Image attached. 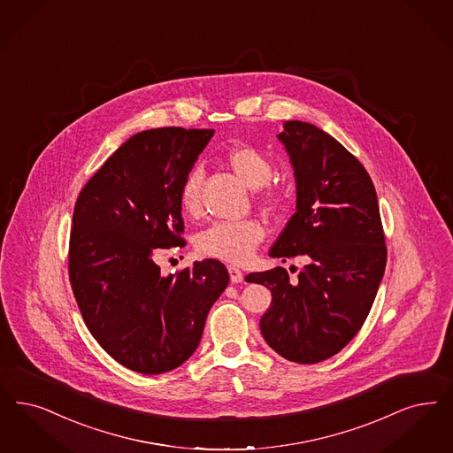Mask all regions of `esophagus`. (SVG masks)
<instances>
[{"label":"esophagus","mask_w":453,"mask_h":453,"mask_svg":"<svg viewBox=\"0 0 453 453\" xmlns=\"http://www.w3.org/2000/svg\"><path fill=\"white\" fill-rule=\"evenodd\" d=\"M227 270H229V274H231V281H233V283H241V281L244 280V274H242V272H241L239 268H235V266H229Z\"/></svg>","instance_id":"obj_1"}]
</instances>
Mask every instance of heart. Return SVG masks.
I'll return each instance as SVG.
<instances>
[{
	"instance_id": "heart-1",
	"label": "heart",
	"mask_w": 453,
	"mask_h": 453,
	"mask_svg": "<svg viewBox=\"0 0 453 453\" xmlns=\"http://www.w3.org/2000/svg\"><path fill=\"white\" fill-rule=\"evenodd\" d=\"M224 162L248 187L254 188V200L265 211H281L288 202V190L273 181L274 163L261 150L250 145H237L224 153ZM203 170L194 166L181 181V211L188 218L199 216L202 209ZM265 239V227L254 219L227 222L220 220L211 224L197 235V250L200 253L233 265H242L253 259L256 250Z\"/></svg>"
}]
</instances>
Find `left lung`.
I'll use <instances>...</instances> for the list:
<instances>
[{
    "label": "left lung",
    "mask_w": 453,
    "mask_h": 453,
    "mask_svg": "<svg viewBox=\"0 0 453 453\" xmlns=\"http://www.w3.org/2000/svg\"><path fill=\"white\" fill-rule=\"evenodd\" d=\"M296 179V212L270 250L283 263L305 256L291 281L276 266L248 283L272 290L261 317L265 341L281 357L317 364L341 352L364 326L386 268V237L372 180L335 138L303 121L278 134Z\"/></svg>",
    "instance_id": "1"
}]
</instances>
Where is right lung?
<instances>
[{
  "label": "right lung",
  "mask_w": 453,
  "mask_h": 453,
  "mask_svg": "<svg viewBox=\"0 0 453 453\" xmlns=\"http://www.w3.org/2000/svg\"><path fill=\"white\" fill-rule=\"evenodd\" d=\"M214 129L136 133L81 190L69 241V278L92 337L142 374L179 367L229 283L218 259L162 276L155 256L185 246L181 181Z\"/></svg>",
  "instance_id": "right-lung-1"
}]
</instances>
